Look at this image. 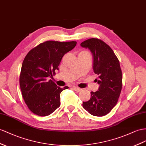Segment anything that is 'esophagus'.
<instances>
[{"label":"esophagus","instance_id":"1","mask_svg":"<svg viewBox=\"0 0 146 146\" xmlns=\"http://www.w3.org/2000/svg\"><path fill=\"white\" fill-rule=\"evenodd\" d=\"M73 88L74 89V90L76 91V92H79L81 90V89L80 88H78V87H76V86H73Z\"/></svg>","mask_w":146,"mask_h":146}]
</instances>
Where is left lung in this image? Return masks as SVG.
Wrapping results in <instances>:
<instances>
[{
    "label": "left lung",
    "mask_w": 146,
    "mask_h": 146,
    "mask_svg": "<svg viewBox=\"0 0 146 146\" xmlns=\"http://www.w3.org/2000/svg\"><path fill=\"white\" fill-rule=\"evenodd\" d=\"M90 50L93 57L92 68L99 84L98 91L91 92L89 100L83 107L89 113L102 117L116 106L122 88V73L119 62L110 47L102 40L91 38L81 43Z\"/></svg>",
    "instance_id": "8db88e82"
}]
</instances>
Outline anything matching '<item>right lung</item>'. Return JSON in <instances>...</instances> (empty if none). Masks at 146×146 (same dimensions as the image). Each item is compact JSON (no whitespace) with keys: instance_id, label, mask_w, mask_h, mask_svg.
Listing matches in <instances>:
<instances>
[{"instance_id":"add662e5","label":"right lung","mask_w":146,"mask_h":146,"mask_svg":"<svg viewBox=\"0 0 146 146\" xmlns=\"http://www.w3.org/2000/svg\"><path fill=\"white\" fill-rule=\"evenodd\" d=\"M76 45V41L48 40L26 55L21 66L20 85L25 102L33 113L44 117L60 106V93L68 87L60 88L50 78H53L56 70H58L63 56Z\"/></svg>"}]
</instances>
